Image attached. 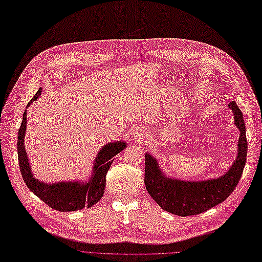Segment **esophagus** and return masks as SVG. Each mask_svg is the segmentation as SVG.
<instances>
[{"mask_svg":"<svg viewBox=\"0 0 262 262\" xmlns=\"http://www.w3.org/2000/svg\"><path fill=\"white\" fill-rule=\"evenodd\" d=\"M148 136H149V133L146 128L137 127L133 132V137L135 142H142L146 139H148Z\"/></svg>","mask_w":262,"mask_h":262,"instance_id":"esophagus-1","label":"esophagus"}]
</instances>
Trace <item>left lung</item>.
<instances>
[{"label": "left lung", "instance_id": "1", "mask_svg": "<svg viewBox=\"0 0 262 262\" xmlns=\"http://www.w3.org/2000/svg\"><path fill=\"white\" fill-rule=\"evenodd\" d=\"M228 106L233 113L239 138L236 158L220 177L199 181L172 178L163 171L157 158L149 152L144 154V185L162 209L181 217L199 215L220 204L234 191L246 163L247 139L243 113L235 101H231Z\"/></svg>", "mask_w": 262, "mask_h": 262}]
</instances>
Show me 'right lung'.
<instances>
[{
	"label": "right lung",
	"instance_id": "1",
	"mask_svg": "<svg viewBox=\"0 0 262 262\" xmlns=\"http://www.w3.org/2000/svg\"><path fill=\"white\" fill-rule=\"evenodd\" d=\"M42 93V89L37 91L28 108L35 101ZM27 130V110L24 112V118L20 128L18 130L17 151L19 167L21 176L27 187L34 194L41 199L45 204L59 211H75L84 207H92L103 196L105 188V176L108 172L113 158L122 152L127 144L120 140L109 142L97 153L94 166L89 180H70L58 182H43L34 177L29 163L28 154L25 149V135Z\"/></svg>",
	"mask_w": 262,
	"mask_h": 262
}]
</instances>
